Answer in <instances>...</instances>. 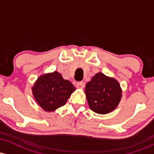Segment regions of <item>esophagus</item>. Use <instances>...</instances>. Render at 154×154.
<instances>
[{
    "mask_svg": "<svg viewBox=\"0 0 154 154\" xmlns=\"http://www.w3.org/2000/svg\"><path fill=\"white\" fill-rule=\"evenodd\" d=\"M77 87L78 88H83L85 87V82H77Z\"/></svg>",
    "mask_w": 154,
    "mask_h": 154,
    "instance_id": "obj_1",
    "label": "esophagus"
}]
</instances>
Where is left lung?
<instances>
[{
    "label": "left lung",
    "mask_w": 154,
    "mask_h": 154,
    "mask_svg": "<svg viewBox=\"0 0 154 154\" xmlns=\"http://www.w3.org/2000/svg\"><path fill=\"white\" fill-rule=\"evenodd\" d=\"M89 107L99 114H107L115 109L121 98V89L117 80L102 73L95 74L85 86Z\"/></svg>",
    "instance_id": "obj_1"
}]
</instances>
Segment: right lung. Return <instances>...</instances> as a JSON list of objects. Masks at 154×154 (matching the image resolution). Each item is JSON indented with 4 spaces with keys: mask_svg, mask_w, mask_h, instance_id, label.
<instances>
[{
    "mask_svg": "<svg viewBox=\"0 0 154 154\" xmlns=\"http://www.w3.org/2000/svg\"><path fill=\"white\" fill-rule=\"evenodd\" d=\"M32 91L38 105L45 111L52 112L66 104L75 88L61 74L54 72L38 77Z\"/></svg>",
    "mask_w": 154,
    "mask_h": 154,
    "instance_id": "1",
    "label": "right lung"
}]
</instances>
